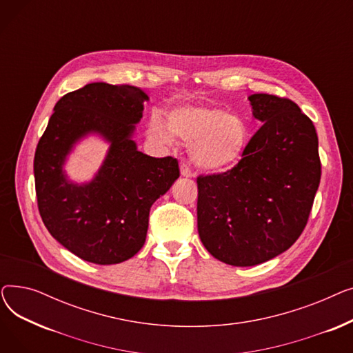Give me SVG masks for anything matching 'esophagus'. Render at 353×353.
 Instances as JSON below:
<instances>
[{"label": "esophagus", "instance_id": "1", "mask_svg": "<svg viewBox=\"0 0 353 353\" xmlns=\"http://www.w3.org/2000/svg\"><path fill=\"white\" fill-rule=\"evenodd\" d=\"M180 173H181V176H184V177H192V176H193V173H192V170H190V167H189L186 163H181V164H180Z\"/></svg>", "mask_w": 353, "mask_h": 353}]
</instances>
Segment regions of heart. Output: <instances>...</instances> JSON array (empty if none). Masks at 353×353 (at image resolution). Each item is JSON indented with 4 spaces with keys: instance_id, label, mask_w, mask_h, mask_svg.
Returning a JSON list of instances; mask_svg holds the SVG:
<instances>
[{
    "instance_id": "heart-1",
    "label": "heart",
    "mask_w": 353,
    "mask_h": 353,
    "mask_svg": "<svg viewBox=\"0 0 353 353\" xmlns=\"http://www.w3.org/2000/svg\"><path fill=\"white\" fill-rule=\"evenodd\" d=\"M152 139L169 144L172 136L190 144L192 161L208 172L232 167L248 144V125L239 116L213 105H181L167 114V128L159 117L148 123Z\"/></svg>"
}]
</instances>
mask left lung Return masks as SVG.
Returning <instances> with one entry per match:
<instances>
[{"label": "left lung", "mask_w": 353, "mask_h": 353, "mask_svg": "<svg viewBox=\"0 0 353 353\" xmlns=\"http://www.w3.org/2000/svg\"><path fill=\"white\" fill-rule=\"evenodd\" d=\"M263 124L232 169L197 177V229L220 262L254 266L288 250L302 234L322 164L312 120L286 97L252 94Z\"/></svg>", "instance_id": "8db88e82"}]
</instances>
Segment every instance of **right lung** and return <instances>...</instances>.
Masks as SVG:
<instances>
[{
	"instance_id": "right-lung-1",
	"label": "right lung",
	"mask_w": 353,
	"mask_h": 353,
	"mask_svg": "<svg viewBox=\"0 0 353 353\" xmlns=\"http://www.w3.org/2000/svg\"><path fill=\"white\" fill-rule=\"evenodd\" d=\"M145 100L134 85L87 84L57 101L37 144L40 216L51 236L83 261L116 265L133 257L145 242L153 203L180 176L177 159L143 154L132 140ZM88 132H100L112 145L95 180L77 187L66 181L62 163Z\"/></svg>"
}]
</instances>
